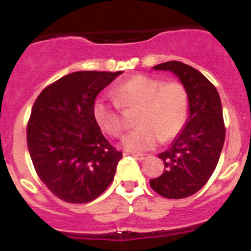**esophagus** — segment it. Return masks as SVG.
I'll list each match as a JSON object with an SVG mask.
<instances>
[{
  "mask_svg": "<svg viewBox=\"0 0 251 251\" xmlns=\"http://www.w3.org/2000/svg\"><path fill=\"white\" fill-rule=\"evenodd\" d=\"M132 156H133V158L137 159V160H144L146 158H148V154H144V153H137V154H136V153H133Z\"/></svg>",
  "mask_w": 251,
  "mask_h": 251,
  "instance_id": "esophagus-1",
  "label": "esophagus"
}]
</instances>
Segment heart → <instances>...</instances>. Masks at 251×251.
I'll list each match as a JSON object with an SVG mask.
<instances>
[{
    "label": "heart",
    "instance_id": "b5f03b06",
    "mask_svg": "<svg viewBox=\"0 0 251 251\" xmlns=\"http://www.w3.org/2000/svg\"><path fill=\"white\" fill-rule=\"evenodd\" d=\"M137 127L123 140L126 151L153 149L160 141L175 140L186 126L191 97L181 81H168L149 75H135L114 88V98L98 97L92 107L96 123L108 135L119 137L125 130L123 108H137Z\"/></svg>",
    "mask_w": 251,
    "mask_h": 251
}]
</instances>
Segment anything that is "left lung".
Listing matches in <instances>:
<instances>
[{"label": "left lung", "instance_id": "left-lung-1", "mask_svg": "<svg viewBox=\"0 0 251 251\" xmlns=\"http://www.w3.org/2000/svg\"><path fill=\"white\" fill-rule=\"evenodd\" d=\"M179 77L191 97V110L184 130L168 151L159 154L164 171L149 184L164 198L193 196L209 181L219 163L226 127L216 87L194 68L171 60L154 67Z\"/></svg>", "mask_w": 251, "mask_h": 251}]
</instances>
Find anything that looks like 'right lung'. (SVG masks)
<instances>
[{
    "label": "right lung",
    "instance_id": "1",
    "mask_svg": "<svg viewBox=\"0 0 251 251\" xmlns=\"http://www.w3.org/2000/svg\"><path fill=\"white\" fill-rule=\"evenodd\" d=\"M121 72H76L42 90L32 105L26 142L37 176L62 201L83 204L114 179L123 153L103 136L92 114L98 93Z\"/></svg>",
    "mask_w": 251,
    "mask_h": 251
}]
</instances>
